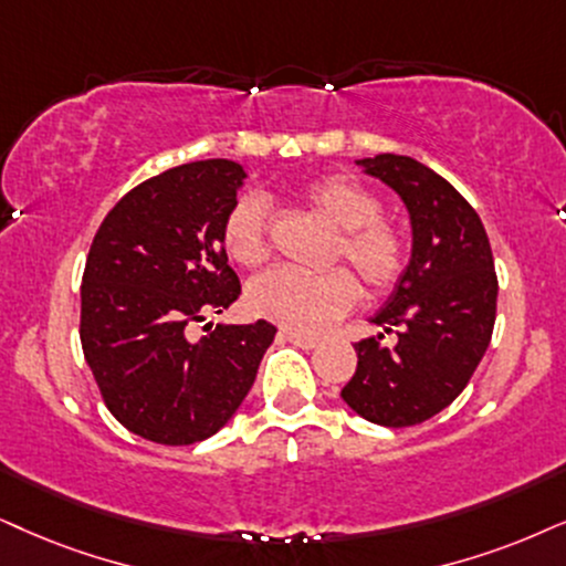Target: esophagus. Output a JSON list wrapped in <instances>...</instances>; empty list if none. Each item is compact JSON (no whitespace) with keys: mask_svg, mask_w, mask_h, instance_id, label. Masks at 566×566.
Returning <instances> with one entry per match:
<instances>
[{"mask_svg":"<svg viewBox=\"0 0 566 566\" xmlns=\"http://www.w3.org/2000/svg\"><path fill=\"white\" fill-rule=\"evenodd\" d=\"M282 339L292 342V345L303 347V349H316L321 342L318 336H311V334H303V332H292V328H282Z\"/></svg>","mask_w":566,"mask_h":566,"instance_id":"34e87169","label":"esophagus"}]
</instances>
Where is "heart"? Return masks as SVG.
<instances>
[{"mask_svg": "<svg viewBox=\"0 0 566 566\" xmlns=\"http://www.w3.org/2000/svg\"><path fill=\"white\" fill-rule=\"evenodd\" d=\"M307 209L339 232L336 255H345L370 290L381 292L402 276L407 245L395 227L381 221V198L353 177L328 175L300 190ZM269 203L259 192H248L224 221V248L240 266H261L269 259ZM355 276L347 269L300 271L271 269L248 287L253 313L292 332H321L357 303Z\"/></svg>", "mask_w": 566, "mask_h": 566, "instance_id": "obj_1", "label": "heart"}]
</instances>
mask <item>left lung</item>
<instances>
[{"label":"left lung","mask_w":566,"mask_h":566,"mask_svg":"<svg viewBox=\"0 0 566 566\" xmlns=\"http://www.w3.org/2000/svg\"><path fill=\"white\" fill-rule=\"evenodd\" d=\"M405 203L412 230L410 261L370 324L402 326L397 345L384 334L355 345L357 370L342 399L376 426H418L449 407L491 342L499 282L489 234L452 185L410 156L357 159Z\"/></svg>","instance_id":"8db88e82"}]
</instances>
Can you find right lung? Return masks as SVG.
I'll list each match as a JSON object with an SVG mask.
<instances>
[{
    "instance_id": "1",
    "label": "right lung",
    "mask_w": 566,
    "mask_h": 566,
    "mask_svg": "<svg viewBox=\"0 0 566 566\" xmlns=\"http://www.w3.org/2000/svg\"><path fill=\"white\" fill-rule=\"evenodd\" d=\"M230 159L140 182L98 227L81 287L85 363L114 418L140 439L188 447L227 426L259 374L276 326L188 324L240 297L224 221L245 185Z\"/></svg>"
}]
</instances>
